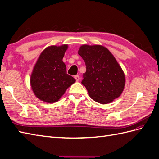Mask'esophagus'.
<instances>
[{
	"instance_id": "34e87169",
	"label": "esophagus",
	"mask_w": 159,
	"mask_h": 159,
	"mask_svg": "<svg viewBox=\"0 0 159 159\" xmlns=\"http://www.w3.org/2000/svg\"><path fill=\"white\" fill-rule=\"evenodd\" d=\"M74 79H76V81H79V80H80V76L79 75H76V76H74Z\"/></svg>"
}]
</instances>
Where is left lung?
Wrapping results in <instances>:
<instances>
[{"label":"left lung","instance_id":"obj_1","mask_svg":"<svg viewBox=\"0 0 159 159\" xmlns=\"http://www.w3.org/2000/svg\"><path fill=\"white\" fill-rule=\"evenodd\" d=\"M86 65L81 83L91 98L100 104L112 102L123 92L124 71L109 50L101 45L84 44L78 51Z\"/></svg>","mask_w":159,"mask_h":159}]
</instances>
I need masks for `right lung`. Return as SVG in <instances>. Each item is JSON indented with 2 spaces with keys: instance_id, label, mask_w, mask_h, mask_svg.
I'll return each mask as SVG.
<instances>
[{
  "instance_id": "obj_1",
  "label": "right lung",
  "mask_w": 159,
  "mask_h": 159,
  "mask_svg": "<svg viewBox=\"0 0 159 159\" xmlns=\"http://www.w3.org/2000/svg\"><path fill=\"white\" fill-rule=\"evenodd\" d=\"M68 46H50L40 54L30 78L35 96L47 103L58 101L76 80L67 74L63 58Z\"/></svg>"
}]
</instances>
